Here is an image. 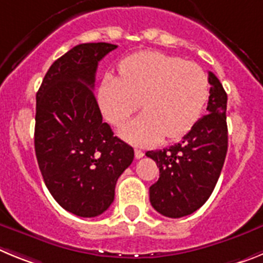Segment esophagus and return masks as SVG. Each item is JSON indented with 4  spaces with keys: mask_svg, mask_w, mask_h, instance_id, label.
I'll list each match as a JSON object with an SVG mask.
<instances>
[{
    "mask_svg": "<svg viewBox=\"0 0 263 263\" xmlns=\"http://www.w3.org/2000/svg\"><path fill=\"white\" fill-rule=\"evenodd\" d=\"M134 155H136L137 159H141V158L145 155V153H143L142 150H139V148H136V150H134Z\"/></svg>",
    "mask_w": 263,
    "mask_h": 263,
    "instance_id": "obj_1",
    "label": "esophagus"
}]
</instances>
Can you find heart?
Segmentation results:
<instances>
[{"label": "heart", "mask_w": 263, "mask_h": 263, "mask_svg": "<svg viewBox=\"0 0 263 263\" xmlns=\"http://www.w3.org/2000/svg\"><path fill=\"white\" fill-rule=\"evenodd\" d=\"M210 95V83L199 64L158 51H142L122 60L120 76H104L99 104L111 125L124 124L139 108L143 113L121 129L138 146L176 139L199 120Z\"/></svg>", "instance_id": "heart-1"}]
</instances>
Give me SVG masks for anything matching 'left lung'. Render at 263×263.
<instances>
[{
	"instance_id": "1",
	"label": "left lung",
	"mask_w": 263,
	"mask_h": 263,
	"mask_svg": "<svg viewBox=\"0 0 263 263\" xmlns=\"http://www.w3.org/2000/svg\"><path fill=\"white\" fill-rule=\"evenodd\" d=\"M208 75V115L199 118L179 143L146 153L159 167V179L150 187V203L166 217L179 218L199 210L215 190L224 166L228 96L215 73Z\"/></svg>"
}]
</instances>
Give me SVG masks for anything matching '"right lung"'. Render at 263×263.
Listing matches in <instances>:
<instances>
[{
	"label": "right lung",
	"mask_w": 263,
	"mask_h": 263,
	"mask_svg": "<svg viewBox=\"0 0 263 263\" xmlns=\"http://www.w3.org/2000/svg\"><path fill=\"white\" fill-rule=\"evenodd\" d=\"M117 46L78 45L52 63L36 93L34 145L46 187L60 206L96 217L115 200L132 146L113 136L93 89L99 62Z\"/></svg>",
	"instance_id": "obj_1"
}]
</instances>
